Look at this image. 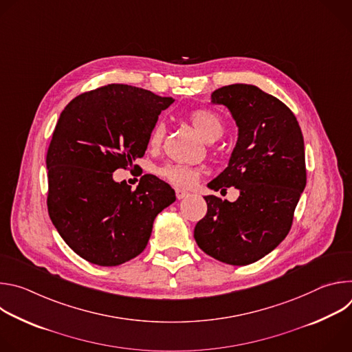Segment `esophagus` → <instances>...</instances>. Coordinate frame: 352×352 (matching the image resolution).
<instances>
[{"mask_svg":"<svg viewBox=\"0 0 352 352\" xmlns=\"http://www.w3.org/2000/svg\"><path fill=\"white\" fill-rule=\"evenodd\" d=\"M189 193L188 192H185V190H182V189H175V196H177V199H184V197H186Z\"/></svg>","mask_w":352,"mask_h":352,"instance_id":"1","label":"esophagus"}]
</instances>
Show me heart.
<instances>
[{
	"label": "heart",
	"mask_w": 352,
	"mask_h": 352,
	"mask_svg": "<svg viewBox=\"0 0 352 352\" xmlns=\"http://www.w3.org/2000/svg\"><path fill=\"white\" fill-rule=\"evenodd\" d=\"M188 120L190 121L193 128L197 131V133L202 136V139L209 143L217 140L223 135V131H224L223 120L212 110L196 109L188 114ZM164 132H166L164 125L162 122H157L153 126L152 132H150L148 144L153 148L159 147L163 142ZM159 174L163 179L179 188L192 186L200 175L199 170L189 166H184V164H166L159 170Z\"/></svg>",
	"instance_id": "1"
}]
</instances>
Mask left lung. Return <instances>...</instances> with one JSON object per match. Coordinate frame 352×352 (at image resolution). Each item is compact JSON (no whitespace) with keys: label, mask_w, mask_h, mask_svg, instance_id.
<instances>
[{"label":"left lung","mask_w":352,"mask_h":352,"mask_svg":"<svg viewBox=\"0 0 352 352\" xmlns=\"http://www.w3.org/2000/svg\"><path fill=\"white\" fill-rule=\"evenodd\" d=\"M212 103L231 111L238 142L228 167L209 186H235L239 197L205 196L208 213L193 236L209 256L245 266L272 252L291 230L307 185L304 136L294 113L254 85L223 86L212 93Z\"/></svg>","instance_id":"1"}]
</instances>
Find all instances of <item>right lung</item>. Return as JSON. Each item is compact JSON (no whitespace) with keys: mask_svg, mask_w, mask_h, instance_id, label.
Listing matches in <instances>:
<instances>
[{"mask_svg":"<svg viewBox=\"0 0 352 352\" xmlns=\"http://www.w3.org/2000/svg\"><path fill=\"white\" fill-rule=\"evenodd\" d=\"M173 97L111 83L85 91L60 116L47 150V209L67 245L98 266H118L147 245L156 216L174 189L144 174L136 189L113 179L147 148L148 136Z\"/></svg>","mask_w":352,"mask_h":352,"instance_id":"right-lung-1","label":"right lung"}]
</instances>
